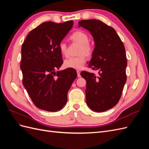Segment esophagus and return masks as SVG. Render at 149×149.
<instances>
[{
	"label": "esophagus",
	"instance_id": "34e87169",
	"mask_svg": "<svg viewBox=\"0 0 149 149\" xmlns=\"http://www.w3.org/2000/svg\"><path fill=\"white\" fill-rule=\"evenodd\" d=\"M77 75H78V78H79V77H81V75H80V71H77Z\"/></svg>",
	"mask_w": 149,
	"mask_h": 149
}]
</instances>
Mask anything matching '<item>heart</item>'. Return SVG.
Returning <instances> with one entry per match:
<instances>
[{
	"mask_svg": "<svg viewBox=\"0 0 149 149\" xmlns=\"http://www.w3.org/2000/svg\"><path fill=\"white\" fill-rule=\"evenodd\" d=\"M70 39L72 41L77 43L81 45L79 53V56L76 57L69 58L65 61L64 65L68 68H73L79 70L83 66L86 61V58L84 55L89 56L93 53V47L89 43V37L85 32L81 30L74 31L70 36ZM59 49L63 55H67V46L64 42H61L59 44ZM84 54V55H83Z\"/></svg>",
	"mask_w": 149,
	"mask_h": 149,
	"instance_id": "obj_1",
	"label": "heart"
}]
</instances>
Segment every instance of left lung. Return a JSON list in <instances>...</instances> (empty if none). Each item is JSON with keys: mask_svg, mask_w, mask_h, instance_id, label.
<instances>
[{"mask_svg": "<svg viewBox=\"0 0 149 149\" xmlns=\"http://www.w3.org/2000/svg\"><path fill=\"white\" fill-rule=\"evenodd\" d=\"M78 25L93 36L94 48L88 66L99 71L98 76L87 71L81 73L86 81V104L95 112L106 111L118 102L127 80L124 44L116 30L100 20H81Z\"/></svg>", "mask_w": 149, "mask_h": 149, "instance_id": "obj_1", "label": "left lung"}]
</instances>
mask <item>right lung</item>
Here are the masks:
<instances>
[{
    "mask_svg": "<svg viewBox=\"0 0 149 149\" xmlns=\"http://www.w3.org/2000/svg\"><path fill=\"white\" fill-rule=\"evenodd\" d=\"M73 22H44L30 31L22 45L23 84L39 109L49 112L61 110L77 76L73 68L56 72L63 63L59 44L73 27Z\"/></svg>",
    "mask_w": 149,
    "mask_h": 149,
    "instance_id": "1",
    "label": "right lung"
}]
</instances>
